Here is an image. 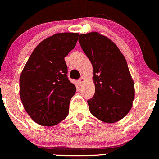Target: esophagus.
<instances>
[{"mask_svg":"<svg viewBox=\"0 0 159 159\" xmlns=\"http://www.w3.org/2000/svg\"><path fill=\"white\" fill-rule=\"evenodd\" d=\"M84 78H83V77H81V78H79V80H78V82H79L80 84H81L84 82Z\"/></svg>","mask_w":159,"mask_h":159,"instance_id":"esophagus-1","label":"esophagus"}]
</instances>
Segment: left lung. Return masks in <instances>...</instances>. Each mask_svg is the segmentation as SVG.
<instances>
[{
  "label": "left lung",
  "instance_id": "obj_1",
  "mask_svg": "<svg viewBox=\"0 0 159 159\" xmlns=\"http://www.w3.org/2000/svg\"><path fill=\"white\" fill-rule=\"evenodd\" d=\"M83 51L93 69L95 93L88 100L90 112L114 123L126 116L134 99V84L125 57L116 43L98 32L80 34Z\"/></svg>",
  "mask_w": 159,
  "mask_h": 159
}]
</instances>
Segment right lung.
Listing matches in <instances>:
<instances>
[{
	"mask_svg": "<svg viewBox=\"0 0 159 159\" xmlns=\"http://www.w3.org/2000/svg\"><path fill=\"white\" fill-rule=\"evenodd\" d=\"M79 34H53L36 47L20 78V94L31 119L42 126H53L69 115L76 88L67 77L65 57L75 47Z\"/></svg>",
	"mask_w": 159,
	"mask_h": 159,
	"instance_id": "add662e5",
	"label": "right lung"
}]
</instances>
